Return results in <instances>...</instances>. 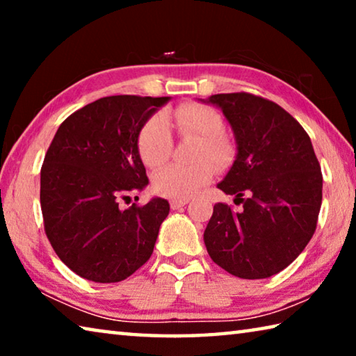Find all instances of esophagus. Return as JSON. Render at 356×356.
Returning a JSON list of instances; mask_svg holds the SVG:
<instances>
[{
	"mask_svg": "<svg viewBox=\"0 0 356 356\" xmlns=\"http://www.w3.org/2000/svg\"><path fill=\"white\" fill-rule=\"evenodd\" d=\"M185 204H188V200H171L170 201V206L172 210H177L180 207H184Z\"/></svg>",
	"mask_w": 356,
	"mask_h": 356,
	"instance_id": "34e87169",
	"label": "esophagus"
}]
</instances>
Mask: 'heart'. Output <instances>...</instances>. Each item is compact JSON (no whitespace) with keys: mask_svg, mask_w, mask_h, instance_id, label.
<instances>
[{"mask_svg":"<svg viewBox=\"0 0 356 356\" xmlns=\"http://www.w3.org/2000/svg\"><path fill=\"white\" fill-rule=\"evenodd\" d=\"M168 122L179 136L197 138L193 159L196 163L171 165L159 171L152 179L156 195L186 200L210 182L213 168H226L236 155V144L226 134V124L215 108L204 104H182L166 114ZM138 154L144 166L155 170L170 160L172 135L166 120L155 114L143 124L138 134Z\"/></svg>","mask_w":356,"mask_h":356,"instance_id":"1","label":"heart"}]
</instances>
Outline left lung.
Listing matches in <instances>:
<instances>
[{
  "instance_id": "1",
  "label": "left lung",
  "mask_w": 356,
  "mask_h": 356,
  "mask_svg": "<svg viewBox=\"0 0 356 356\" xmlns=\"http://www.w3.org/2000/svg\"><path fill=\"white\" fill-rule=\"evenodd\" d=\"M237 141L236 161L218 188L240 212L218 202L204 231L212 261L243 280L280 273L317 227L322 171L309 135L284 108L250 92L215 94ZM246 194L247 197L243 196Z\"/></svg>"
}]
</instances>
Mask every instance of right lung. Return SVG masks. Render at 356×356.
Instances as JSON below:
<instances>
[{
    "label": "right lung",
    "instance_id": "right-lung-1",
    "mask_svg": "<svg viewBox=\"0 0 356 356\" xmlns=\"http://www.w3.org/2000/svg\"><path fill=\"white\" fill-rule=\"evenodd\" d=\"M170 97L111 95L59 125L40 170L45 234L58 257L84 280L119 282L152 254L170 204L154 197L119 209L147 185L138 134Z\"/></svg>",
    "mask_w": 356,
    "mask_h": 356
}]
</instances>
